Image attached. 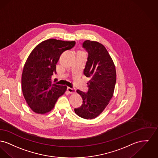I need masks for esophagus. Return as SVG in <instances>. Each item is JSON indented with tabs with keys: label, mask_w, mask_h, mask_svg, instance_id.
Here are the masks:
<instances>
[{
	"label": "esophagus",
	"mask_w": 158,
	"mask_h": 158,
	"mask_svg": "<svg viewBox=\"0 0 158 158\" xmlns=\"http://www.w3.org/2000/svg\"><path fill=\"white\" fill-rule=\"evenodd\" d=\"M67 90L69 94H73V93H74L75 92V89L74 88H71V87H69L67 88Z\"/></svg>",
	"instance_id": "obj_1"
}]
</instances>
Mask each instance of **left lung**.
<instances>
[{
  "instance_id": "1",
  "label": "left lung",
  "mask_w": 158,
  "mask_h": 158,
  "mask_svg": "<svg viewBox=\"0 0 158 158\" xmlns=\"http://www.w3.org/2000/svg\"><path fill=\"white\" fill-rule=\"evenodd\" d=\"M83 46L89 53L84 74L90 80L87 83V93L77 90L83 99V104L74 111L78 116L91 119L99 115L113 97L116 69L112 59L102 44L85 40Z\"/></svg>"
}]
</instances>
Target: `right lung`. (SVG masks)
<instances>
[{"label": "right lung", "mask_w": 158, "mask_h": 158, "mask_svg": "<svg viewBox=\"0 0 158 158\" xmlns=\"http://www.w3.org/2000/svg\"><path fill=\"white\" fill-rule=\"evenodd\" d=\"M75 44L74 41L50 39L37 45L28 56L22 73V91L27 103L35 113L50 112L65 93L67 86L52 83V76L56 73L60 55Z\"/></svg>", "instance_id": "1"}]
</instances>
